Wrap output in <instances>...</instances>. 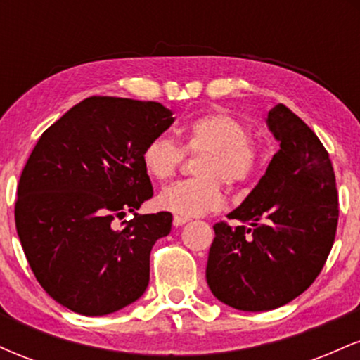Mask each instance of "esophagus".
<instances>
[{
  "instance_id": "obj_1",
  "label": "esophagus",
  "mask_w": 360,
  "mask_h": 360,
  "mask_svg": "<svg viewBox=\"0 0 360 360\" xmlns=\"http://www.w3.org/2000/svg\"><path fill=\"white\" fill-rule=\"evenodd\" d=\"M189 221V218H186V217H174V220H172V223H174V226H183L184 223H188Z\"/></svg>"
}]
</instances>
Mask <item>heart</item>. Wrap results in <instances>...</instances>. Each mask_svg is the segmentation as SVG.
<instances>
[{"label": "heart", "instance_id": "1", "mask_svg": "<svg viewBox=\"0 0 360 360\" xmlns=\"http://www.w3.org/2000/svg\"><path fill=\"white\" fill-rule=\"evenodd\" d=\"M184 150L203 154L196 167V179L177 181L157 196V205L177 217H200L223 205L220 181L229 186L247 183L259 164V150L249 130L226 113H208L184 127ZM183 150L172 139L157 135L142 152L148 176L166 181L176 174Z\"/></svg>", "mask_w": 360, "mask_h": 360}]
</instances>
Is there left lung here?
<instances>
[{"instance_id": "obj_1", "label": "left lung", "mask_w": 360, "mask_h": 360, "mask_svg": "<svg viewBox=\"0 0 360 360\" xmlns=\"http://www.w3.org/2000/svg\"><path fill=\"white\" fill-rule=\"evenodd\" d=\"M279 142L266 174L238 208L237 226L214 223L206 283L221 303L267 311L307 291L335 240L338 196L323 143L284 105L267 115Z\"/></svg>"}]
</instances>
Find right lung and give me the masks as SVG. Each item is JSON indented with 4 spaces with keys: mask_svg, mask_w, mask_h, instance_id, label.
I'll return each instance as SVG.
<instances>
[{
    "mask_svg": "<svg viewBox=\"0 0 360 360\" xmlns=\"http://www.w3.org/2000/svg\"><path fill=\"white\" fill-rule=\"evenodd\" d=\"M174 123L155 101L91 96L44 131L23 167L15 223L28 264L49 296L86 316L128 307L146 292L150 250L172 214L115 218L150 200L143 148Z\"/></svg>",
    "mask_w": 360,
    "mask_h": 360,
    "instance_id": "add662e5",
    "label": "right lung"
}]
</instances>
